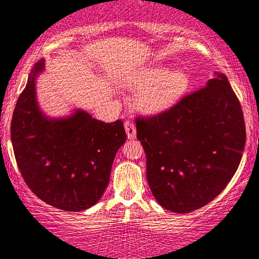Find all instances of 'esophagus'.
Returning <instances> with one entry per match:
<instances>
[{"label":"esophagus","instance_id":"esophagus-1","mask_svg":"<svg viewBox=\"0 0 259 259\" xmlns=\"http://www.w3.org/2000/svg\"><path fill=\"white\" fill-rule=\"evenodd\" d=\"M124 127H125V132H126V136L129 140H134L136 137V126L135 124L130 122V120H126L124 123Z\"/></svg>","mask_w":259,"mask_h":259}]
</instances>
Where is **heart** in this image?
<instances>
[{"mask_svg":"<svg viewBox=\"0 0 259 259\" xmlns=\"http://www.w3.org/2000/svg\"><path fill=\"white\" fill-rule=\"evenodd\" d=\"M189 77L182 70L150 66L140 71L133 84L142 89L137 98L139 108L148 115H158L177 104L189 88Z\"/></svg>","mask_w":259,"mask_h":259,"instance_id":"obj_1","label":"heart"}]
</instances>
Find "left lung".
Wrapping results in <instances>:
<instances>
[{
	"label": "left lung",
	"mask_w": 259,
	"mask_h": 259,
	"mask_svg": "<svg viewBox=\"0 0 259 259\" xmlns=\"http://www.w3.org/2000/svg\"><path fill=\"white\" fill-rule=\"evenodd\" d=\"M147 156V180L162 207L188 213L211 202L238 169L246 141L242 106L226 75L173 108L136 118Z\"/></svg>",
	"instance_id": "obj_1"
}]
</instances>
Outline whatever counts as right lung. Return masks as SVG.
Returning a JSON list of instances; mask_svg holds the SVG:
<instances>
[{"instance_id":"add662e5","label":"right lung","mask_w":259,"mask_h":259,"mask_svg":"<svg viewBox=\"0 0 259 259\" xmlns=\"http://www.w3.org/2000/svg\"><path fill=\"white\" fill-rule=\"evenodd\" d=\"M35 64L14 109L10 137L16 163L30 191L46 204L78 212L97 204L126 135L120 119L104 123L75 110L64 118L45 116L36 102Z\"/></svg>"}]
</instances>
